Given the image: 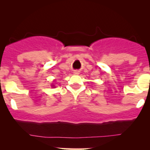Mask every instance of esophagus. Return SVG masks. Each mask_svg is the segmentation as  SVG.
Masks as SVG:
<instances>
[{"instance_id":"1","label":"esophagus","mask_w":150,"mask_h":150,"mask_svg":"<svg viewBox=\"0 0 150 150\" xmlns=\"http://www.w3.org/2000/svg\"><path fill=\"white\" fill-rule=\"evenodd\" d=\"M74 73H75V75H77V74H79V73L77 71H75V72H74Z\"/></svg>"}]
</instances>
